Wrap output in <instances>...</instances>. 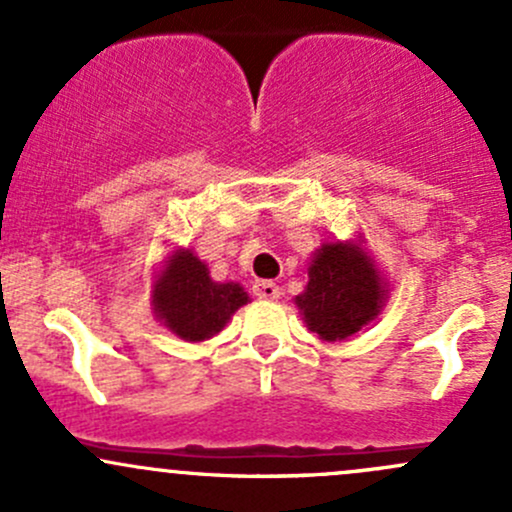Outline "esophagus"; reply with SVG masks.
<instances>
[{"instance_id": "obj_1", "label": "esophagus", "mask_w": 512, "mask_h": 512, "mask_svg": "<svg viewBox=\"0 0 512 512\" xmlns=\"http://www.w3.org/2000/svg\"><path fill=\"white\" fill-rule=\"evenodd\" d=\"M254 295L261 300H278L280 298V288L271 280H261V283L254 285Z\"/></svg>"}]
</instances>
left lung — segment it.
<instances>
[{
	"mask_svg": "<svg viewBox=\"0 0 512 512\" xmlns=\"http://www.w3.org/2000/svg\"><path fill=\"white\" fill-rule=\"evenodd\" d=\"M388 290V280L359 234L317 246L307 266V285L295 295V305L307 329L322 342H342L381 315Z\"/></svg>",
	"mask_w": 512,
	"mask_h": 512,
	"instance_id": "obj_1",
	"label": "left lung"
}]
</instances>
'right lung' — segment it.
Returning a JSON list of instances; mask_svg holds the SVG:
<instances>
[{
	"mask_svg": "<svg viewBox=\"0 0 512 512\" xmlns=\"http://www.w3.org/2000/svg\"><path fill=\"white\" fill-rule=\"evenodd\" d=\"M251 302L239 283L212 280L192 249H173L158 261L151 283V310L178 339L200 344L222 332L239 307Z\"/></svg>",
	"mask_w": 512,
	"mask_h": 512,
	"instance_id": "add662e5",
	"label": "right lung"
}]
</instances>
